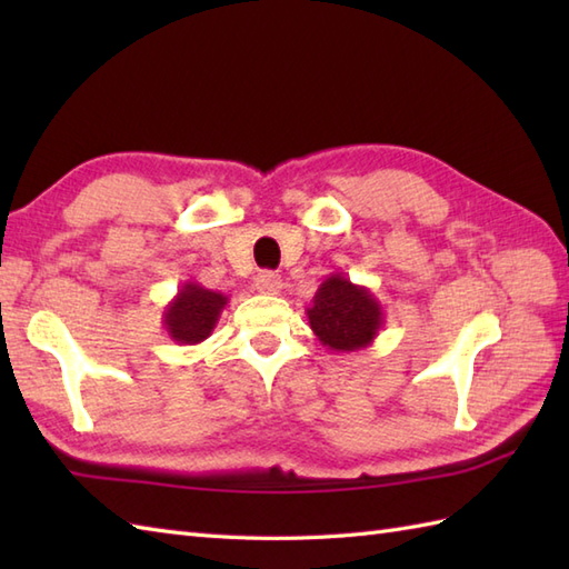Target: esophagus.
<instances>
[{
	"mask_svg": "<svg viewBox=\"0 0 569 569\" xmlns=\"http://www.w3.org/2000/svg\"><path fill=\"white\" fill-rule=\"evenodd\" d=\"M281 288H283V278L278 276V273H273V271H261V273L257 276V291H259V293L276 296V293H281Z\"/></svg>",
	"mask_w": 569,
	"mask_h": 569,
	"instance_id": "1",
	"label": "esophagus"
}]
</instances>
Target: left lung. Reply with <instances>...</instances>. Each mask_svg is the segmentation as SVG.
<instances>
[{
    "label": "left lung",
    "mask_w": 569,
    "mask_h": 569,
    "mask_svg": "<svg viewBox=\"0 0 569 569\" xmlns=\"http://www.w3.org/2000/svg\"><path fill=\"white\" fill-rule=\"evenodd\" d=\"M310 330L332 352H357L377 340L383 328V308L367 286H357L342 273L320 283L306 310Z\"/></svg>",
    "instance_id": "obj_1"
}]
</instances>
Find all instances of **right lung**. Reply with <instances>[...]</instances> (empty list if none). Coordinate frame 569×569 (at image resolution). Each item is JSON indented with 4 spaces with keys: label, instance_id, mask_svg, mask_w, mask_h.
Here are the masks:
<instances>
[{
    "label": "right lung",
    "instance_id": "right-lung-1",
    "mask_svg": "<svg viewBox=\"0 0 569 569\" xmlns=\"http://www.w3.org/2000/svg\"><path fill=\"white\" fill-rule=\"evenodd\" d=\"M229 298L196 281H186L163 310V328L176 345H200L212 335Z\"/></svg>",
    "mask_w": 569,
    "mask_h": 569
}]
</instances>
